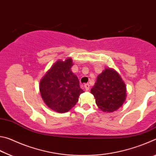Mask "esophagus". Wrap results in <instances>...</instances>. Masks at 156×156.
Returning a JSON list of instances; mask_svg holds the SVG:
<instances>
[{
    "mask_svg": "<svg viewBox=\"0 0 156 156\" xmlns=\"http://www.w3.org/2000/svg\"><path fill=\"white\" fill-rule=\"evenodd\" d=\"M84 88H85L86 91H89V84H84Z\"/></svg>",
    "mask_w": 156,
    "mask_h": 156,
    "instance_id": "1",
    "label": "esophagus"
}]
</instances>
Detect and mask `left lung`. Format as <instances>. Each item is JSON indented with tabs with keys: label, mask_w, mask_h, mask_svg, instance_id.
Here are the masks:
<instances>
[{
	"label": "left lung",
	"mask_w": 156,
	"mask_h": 156,
	"mask_svg": "<svg viewBox=\"0 0 156 156\" xmlns=\"http://www.w3.org/2000/svg\"><path fill=\"white\" fill-rule=\"evenodd\" d=\"M91 93L96 103L102 112L112 113L125 102L126 87L119 73L112 68H106L98 76Z\"/></svg>",
	"instance_id": "obj_1"
}]
</instances>
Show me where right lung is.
I'll return each mask as SVG.
<instances>
[{
	"label": "right lung",
	"mask_w": 156,
	"mask_h": 156,
	"mask_svg": "<svg viewBox=\"0 0 156 156\" xmlns=\"http://www.w3.org/2000/svg\"><path fill=\"white\" fill-rule=\"evenodd\" d=\"M73 63L71 58L58 60L47 71L40 82V92L44 103L60 113L75 106L83 90L79 80L71 70Z\"/></svg>",
	"instance_id": "right-lung-1"
}]
</instances>
